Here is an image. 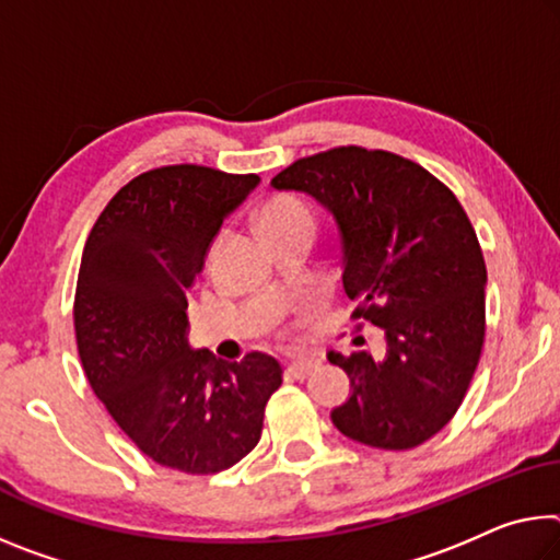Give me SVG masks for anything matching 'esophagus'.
Segmentation results:
<instances>
[{
  "label": "esophagus",
  "mask_w": 560,
  "mask_h": 560,
  "mask_svg": "<svg viewBox=\"0 0 560 560\" xmlns=\"http://www.w3.org/2000/svg\"><path fill=\"white\" fill-rule=\"evenodd\" d=\"M318 366H322V359H318V357H308V353H306V357H299V359L291 361L289 366H287V371H289V374L294 376V378H306V376L312 374V371H316Z\"/></svg>",
  "instance_id": "esophagus-1"
}]
</instances>
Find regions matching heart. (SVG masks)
Here are the masks:
<instances>
[{
  "label": "heart",
  "mask_w": 560,
  "mask_h": 560,
  "mask_svg": "<svg viewBox=\"0 0 560 560\" xmlns=\"http://www.w3.org/2000/svg\"><path fill=\"white\" fill-rule=\"evenodd\" d=\"M294 224H308L314 226V214L308 211L304 201L294 197L273 199L261 214V229H277V226H294Z\"/></svg>",
  "instance_id": "1"
}]
</instances>
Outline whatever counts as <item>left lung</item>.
<instances>
[{
	"mask_svg": "<svg viewBox=\"0 0 560 560\" xmlns=\"http://www.w3.org/2000/svg\"><path fill=\"white\" fill-rule=\"evenodd\" d=\"M271 186L334 217L353 318L386 336L378 361L328 351L351 378L334 425L374 448L421 446L454 419L483 349L486 264L464 207L423 166L363 147L299 159Z\"/></svg>",
	"mask_w": 560,
	"mask_h": 560,
	"instance_id": "left-lung-1",
	"label": "left lung"
}]
</instances>
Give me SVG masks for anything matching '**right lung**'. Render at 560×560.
<instances>
[{
    "label": "right lung",
    "instance_id": "1",
    "mask_svg": "<svg viewBox=\"0 0 560 560\" xmlns=\"http://www.w3.org/2000/svg\"><path fill=\"white\" fill-rule=\"evenodd\" d=\"M256 174L176 164L114 194L86 238L74 331L89 386L141 454L184 474H219L261 439L281 386L277 359L221 361L189 346L186 291Z\"/></svg>",
    "mask_w": 560,
    "mask_h": 560
}]
</instances>
